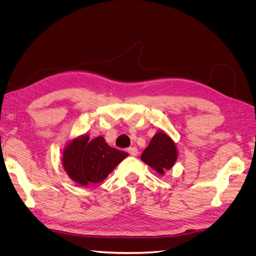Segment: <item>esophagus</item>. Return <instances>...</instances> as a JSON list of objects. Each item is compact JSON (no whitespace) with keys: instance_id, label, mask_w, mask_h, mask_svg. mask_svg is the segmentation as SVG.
Masks as SVG:
<instances>
[{"instance_id":"1","label":"esophagus","mask_w":256,"mask_h":256,"mask_svg":"<svg viewBox=\"0 0 256 256\" xmlns=\"http://www.w3.org/2000/svg\"><path fill=\"white\" fill-rule=\"evenodd\" d=\"M127 152H129V154H131V156H136V154H138V150L136 147L132 146V147H129V148L127 150Z\"/></svg>"}]
</instances>
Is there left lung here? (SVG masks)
I'll list each match as a JSON object with an SVG mask.
<instances>
[{
    "instance_id": "obj_1",
    "label": "left lung",
    "mask_w": 256,
    "mask_h": 256,
    "mask_svg": "<svg viewBox=\"0 0 256 256\" xmlns=\"http://www.w3.org/2000/svg\"><path fill=\"white\" fill-rule=\"evenodd\" d=\"M177 156L174 141L164 131L159 130L141 154V160L159 174L164 175L166 170L175 164Z\"/></svg>"
}]
</instances>
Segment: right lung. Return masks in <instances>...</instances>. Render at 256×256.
<instances>
[{"label": "right lung", "instance_id": "obj_1", "mask_svg": "<svg viewBox=\"0 0 256 256\" xmlns=\"http://www.w3.org/2000/svg\"><path fill=\"white\" fill-rule=\"evenodd\" d=\"M127 156V152L108 145L102 136L90 141V136L84 134L67 144L62 162L66 173L74 182L88 186L106 180Z\"/></svg>", "mask_w": 256, "mask_h": 256}]
</instances>
